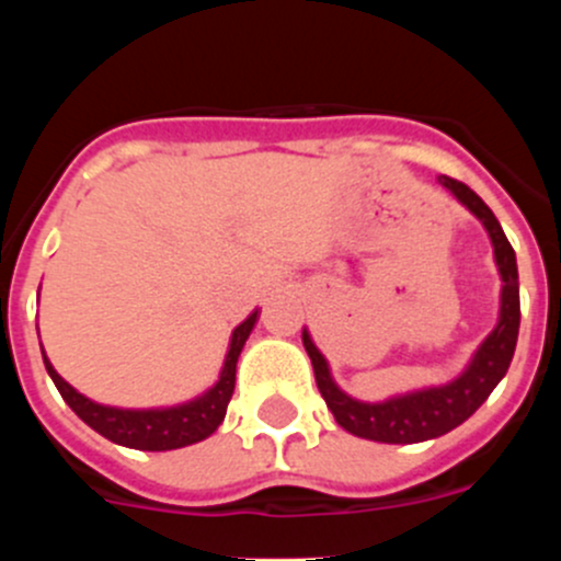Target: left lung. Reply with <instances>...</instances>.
Masks as SVG:
<instances>
[{"instance_id":"8db88e82","label":"left lung","mask_w":561,"mask_h":561,"mask_svg":"<svg viewBox=\"0 0 561 561\" xmlns=\"http://www.w3.org/2000/svg\"><path fill=\"white\" fill-rule=\"evenodd\" d=\"M437 181L463 208H469V214L480 219V225L489 233L491 247H494V263L502 279L500 317H496L494 331L480 342V347L474 350L461 375L443 382V386L407 390V393L388 396L382 401H360L336 386L325 355L317 350L312 333L304 328V347L312 358L317 388H320L328 410L333 412V417H336L344 432L355 434L360 439H371V443L412 445L454 432L489 399L491 390L500 386L502 377L507 375L513 353H516L518 322H522L516 252H513L494 211L467 184L448 179V175H439Z\"/></svg>"}]
</instances>
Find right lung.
Returning a JSON list of instances; mask_svg holds the SVG:
<instances>
[{
    "label": "right lung",
    "instance_id": "add662e5",
    "mask_svg": "<svg viewBox=\"0 0 561 561\" xmlns=\"http://www.w3.org/2000/svg\"><path fill=\"white\" fill-rule=\"evenodd\" d=\"M257 317V309H254V312L249 314L241 325H236V331L230 333L228 355H225L219 380L208 390H203L201 396H195V399L181 401V404L173 407L127 410V407L100 404V401H92L89 396L78 393V390L54 369V364L48 360L45 350L43 364L45 369H48L54 386L59 388L61 399L70 404V410L76 412L87 426H92L94 432L103 434L105 439H111V443L135 450L186 448V445H195L201 443V439L211 437L219 428V423L225 421V412H228L230 396H233L236 388V364H239V355L241 350H244Z\"/></svg>",
    "mask_w": 561,
    "mask_h": 561
}]
</instances>
